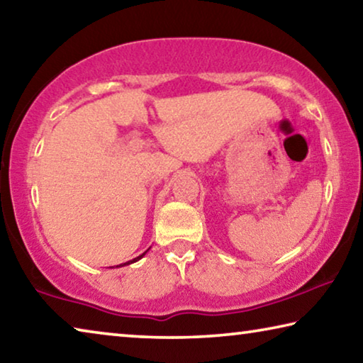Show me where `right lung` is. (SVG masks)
<instances>
[{
	"instance_id": "right-lung-1",
	"label": "right lung",
	"mask_w": 363,
	"mask_h": 363,
	"mask_svg": "<svg viewBox=\"0 0 363 363\" xmlns=\"http://www.w3.org/2000/svg\"><path fill=\"white\" fill-rule=\"evenodd\" d=\"M146 252H143L141 255H138V257H135L133 260H128V262H125V264H121V265H117V267H123V265H128V264H133V262H136V260H140L141 257H143V255H145Z\"/></svg>"
}]
</instances>
